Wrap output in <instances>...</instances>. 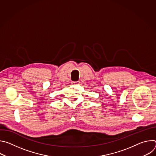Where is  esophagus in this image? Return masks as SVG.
<instances>
[{"instance_id": "obj_1", "label": "esophagus", "mask_w": 156, "mask_h": 156, "mask_svg": "<svg viewBox=\"0 0 156 156\" xmlns=\"http://www.w3.org/2000/svg\"><path fill=\"white\" fill-rule=\"evenodd\" d=\"M72 83L73 85H78L80 84V81H73Z\"/></svg>"}]
</instances>
